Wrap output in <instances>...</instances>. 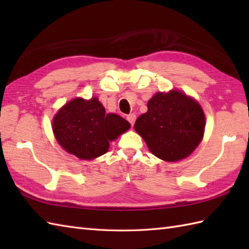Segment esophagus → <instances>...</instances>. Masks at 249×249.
<instances>
[{"label":"esophagus","instance_id":"obj_1","mask_svg":"<svg viewBox=\"0 0 249 249\" xmlns=\"http://www.w3.org/2000/svg\"><path fill=\"white\" fill-rule=\"evenodd\" d=\"M126 119H127V121L130 123V125L133 126L135 124V121H136V114L135 113H130L128 114L127 116H126Z\"/></svg>","mask_w":249,"mask_h":249}]
</instances>
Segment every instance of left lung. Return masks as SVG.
<instances>
[{"label":"left lung","mask_w":249,"mask_h":249,"mask_svg":"<svg viewBox=\"0 0 249 249\" xmlns=\"http://www.w3.org/2000/svg\"><path fill=\"white\" fill-rule=\"evenodd\" d=\"M205 118L200 105L178 91L156 93L147 102V111L135 123V130L149 150L166 161L192 154L202 140Z\"/></svg>","instance_id":"obj_1"}]
</instances>
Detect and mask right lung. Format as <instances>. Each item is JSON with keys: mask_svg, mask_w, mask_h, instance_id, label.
<instances>
[{"mask_svg": "<svg viewBox=\"0 0 249 249\" xmlns=\"http://www.w3.org/2000/svg\"><path fill=\"white\" fill-rule=\"evenodd\" d=\"M129 127L130 124L122 116L106 113L96 97L71 100L59 110L52 121L60 145L80 160H93L106 154L109 141Z\"/></svg>", "mask_w": 249, "mask_h": 249, "instance_id": "right-lung-1", "label": "right lung"}]
</instances>
